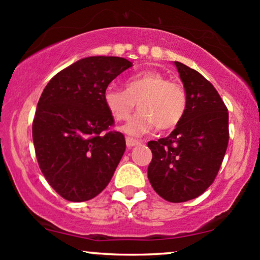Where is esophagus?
<instances>
[{"mask_svg": "<svg viewBox=\"0 0 260 260\" xmlns=\"http://www.w3.org/2000/svg\"><path fill=\"white\" fill-rule=\"evenodd\" d=\"M140 142H141V141H139V140H136V139L126 138V146L129 148L134 147V146H136V145H140Z\"/></svg>", "mask_w": 260, "mask_h": 260, "instance_id": "obj_1", "label": "esophagus"}]
</instances>
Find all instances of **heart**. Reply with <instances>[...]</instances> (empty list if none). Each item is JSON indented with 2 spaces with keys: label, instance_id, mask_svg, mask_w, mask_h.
Wrapping results in <instances>:
<instances>
[{
  "label": "heart",
  "instance_id": "obj_1",
  "mask_svg": "<svg viewBox=\"0 0 260 260\" xmlns=\"http://www.w3.org/2000/svg\"><path fill=\"white\" fill-rule=\"evenodd\" d=\"M103 101L118 121L129 120L138 103L140 112L124 126L125 133L133 136L148 133L154 126L158 131L173 130L183 120L188 108L184 88L154 70L130 77L125 82V89L109 84L104 89Z\"/></svg>",
  "mask_w": 260,
  "mask_h": 260
}]
</instances>
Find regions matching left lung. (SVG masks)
Segmentation results:
<instances>
[{
	"mask_svg": "<svg viewBox=\"0 0 260 260\" xmlns=\"http://www.w3.org/2000/svg\"><path fill=\"white\" fill-rule=\"evenodd\" d=\"M188 98L180 124L165 139L148 141V180L169 203H184L214 183L229 145V112L215 87L184 63L174 61Z\"/></svg>",
	"mask_w": 260,
	"mask_h": 260,
	"instance_id": "8db88e82",
	"label": "left lung"
}]
</instances>
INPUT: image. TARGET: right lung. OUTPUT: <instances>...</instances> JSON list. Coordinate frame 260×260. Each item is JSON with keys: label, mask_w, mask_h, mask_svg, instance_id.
Masks as SVG:
<instances>
[{"label": "right lung", "mask_w": 260, "mask_h": 260, "mask_svg": "<svg viewBox=\"0 0 260 260\" xmlns=\"http://www.w3.org/2000/svg\"><path fill=\"white\" fill-rule=\"evenodd\" d=\"M131 66L122 57H84L44 88L33 120L34 148L40 171L63 199H93L109 184L126 144L112 130L103 93Z\"/></svg>", "instance_id": "1"}]
</instances>
